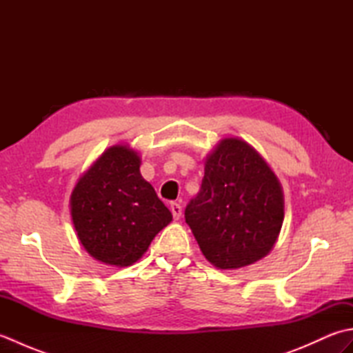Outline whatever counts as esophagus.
Segmentation results:
<instances>
[{"instance_id": "1", "label": "esophagus", "mask_w": 353, "mask_h": 353, "mask_svg": "<svg viewBox=\"0 0 353 353\" xmlns=\"http://www.w3.org/2000/svg\"><path fill=\"white\" fill-rule=\"evenodd\" d=\"M170 209H171L172 216H174V220L181 219V216H182V206L181 205H179V203H171Z\"/></svg>"}]
</instances>
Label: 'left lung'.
<instances>
[{
	"label": "left lung",
	"instance_id": "8db88e82",
	"mask_svg": "<svg viewBox=\"0 0 353 353\" xmlns=\"http://www.w3.org/2000/svg\"><path fill=\"white\" fill-rule=\"evenodd\" d=\"M185 220L201 253L216 268L254 264L279 236L282 186L250 144L224 138L206 157L201 188L186 205Z\"/></svg>",
	"mask_w": 353,
	"mask_h": 353
}]
</instances>
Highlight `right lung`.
Returning <instances> with one entry per match:
<instances>
[{"label":"right lung","instance_id":"obj_1","mask_svg":"<svg viewBox=\"0 0 353 353\" xmlns=\"http://www.w3.org/2000/svg\"><path fill=\"white\" fill-rule=\"evenodd\" d=\"M139 167L138 152L129 145H114L72 190L71 216L80 243L106 265H132L172 220Z\"/></svg>","mask_w":353,"mask_h":353}]
</instances>
